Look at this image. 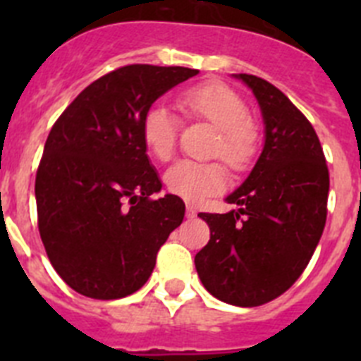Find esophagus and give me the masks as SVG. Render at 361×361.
Masks as SVG:
<instances>
[{
  "instance_id": "34e87169",
  "label": "esophagus",
  "mask_w": 361,
  "mask_h": 361,
  "mask_svg": "<svg viewBox=\"0 0 361 361\" xmlns=\"http://www.w3.org/2000/svg\"><path fill=\"white\" fill-rule=\"evenodd\" d=\"M186 216H188V219H195V216H197V209L193 208V206H188V208H186Z\"/></svg>"
}]
</instances>
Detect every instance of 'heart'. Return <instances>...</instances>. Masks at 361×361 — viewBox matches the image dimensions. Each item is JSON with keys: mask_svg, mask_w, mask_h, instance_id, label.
I'll return each instance as SVG.
<instances>
[{"mask_svg": "<svg viewBox=\"0 0 361 361\" xmlns=\"http://www.w3.org/2000/svg\"><path fill=\"white\" fill-rule=\"evenodd\" d=\"M180 106L186 114L208 121L219 130L213 152L224 159L233 170H244L255 159L258 133L250 119V108L237 92L222 82H206L184 92ZM146 149L159 161H168L177 142V117L168 106L155 103L145 111L141 124ZM170 193L200 202L224 191L228 175L219 162L178 161L164 173Z\"/></svg>", "mask_w": 361, "mask_h": 361, "instance_id": "heart-1", "label": "heart"}]
</instances>
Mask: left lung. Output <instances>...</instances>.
<instances>
[{"mask_svg":"<svg viewBox=\"0 0 361 361\" xmlns=\"http://www.w3.org/2000/svg\"><path fill=\"white\" fill-rule=\"evenodd\" d=\"M257 99L264 148L253 170L226 197L238 209L200 213L209 242L195 255L202 286L215 298L255 307L288 291L324 233L329 170L304 114L271 82L233 73Z\"/></svg>","mask_w":361,"mask_h":361,"instance_id":"obj_1","label":"left lung"}]
</instances>
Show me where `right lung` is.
<instances>
[{"mask_svg":"<svg viewBox=\"0 0 361 361\" xmlns=\"http://www.w3.org/2000/svg\"><path fill=\"white\" fill-rule=\"evenodd\" d=\"M199 70L128 65L86 86L44 142L37 226L50 264L73 291L117 300L139 291L184 219L146 155L145 111Z\"/></svg>","mask_w":361,"mask_h":361,"instance_id":"obj_1","label":"right lung"}]
</instances>
